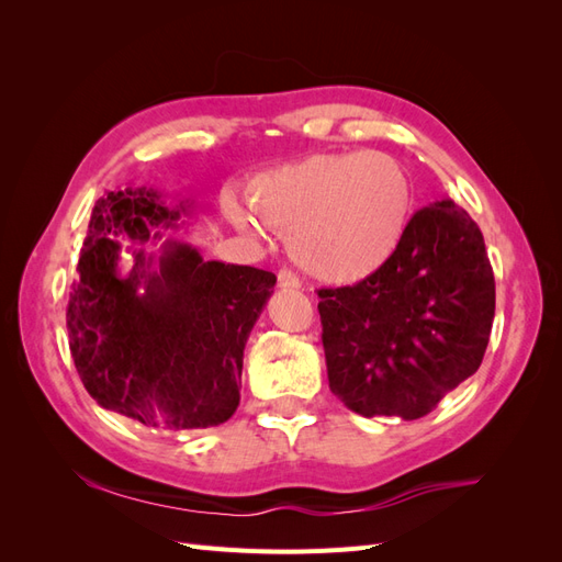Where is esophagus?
<instances>
[{
    "label": "esophagus",
    "mask_w": 562,
    "mask_h": 562,
    "mask_svg": "<svg viewBox=\"0 0 562 562\" xmlns=\"http://www.w3.org/2000/svg\"><path fill=\"white\" fill-rule=\"evenodd\" d=\"M277 281L281 288H300V279L293 274L291 269H279Z\"/></svg>",
    "instance_id": "obj_1"
}]
</instances>
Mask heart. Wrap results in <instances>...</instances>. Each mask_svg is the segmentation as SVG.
Segmentation results:
<instances>
[{"instance_id": "1", "label": "heart", "mask_w": 562, "mask_h": 562, "mask_svg": "<svg viewBox=\"0 0 562 562\" xmlns=\"http://www.w3.org/2000/svg\"><path fill=\"white\" fill-rule=\"evenodd\" d=\"M248 209L225 196L246 234H285L291 260L326 283H359L394 258L413 213V182L386 151H328L250 182Z\"/></svg>"}]
</instances>
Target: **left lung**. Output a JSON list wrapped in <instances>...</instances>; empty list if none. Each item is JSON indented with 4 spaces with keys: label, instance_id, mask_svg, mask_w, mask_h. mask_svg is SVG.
Instances as JSON below:
<instances>
[{
    "label": "left lung",
    "instance_id": "obj_1",
    "mask_svg": "<svg viewBox=\"0 0 562 562\" xmlns=\"http://www.w3.org/2000/svg\"><path fill=\"white\" fill-rule=\"evenodd\" d=\"M318 297L330 391L363 417L429 415L479 370L495 318L483 234L452 199L411 217L378 274Z\"/></svg>",
    "mask_w": 562,
    "mask_h": 562
}]
</instances>
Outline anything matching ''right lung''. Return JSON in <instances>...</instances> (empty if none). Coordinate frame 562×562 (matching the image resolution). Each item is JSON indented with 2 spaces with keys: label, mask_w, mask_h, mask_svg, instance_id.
Masks as SVG:
<instances>
[{
  "label": "right lung",
  "mask_w": 562,
  "mask_h": 562,
  "mask_svg": "<svg viewBox=\"0 0 562 562\" xmlns=\"http://www.w3.org/2000/svg\"><path fill=\"white\" fill-rule=\"evenodd\" d=\"M192 215L151 187L105 192L91 213L67 302L79 378L95 403L157 431L227 422L239 405L244 349L274 293L271 271L203 260L190 244L161 239ZM184 225V220H182Z\"/></svg>",
  "instance_id": "add662e5"
}]
</instances>
